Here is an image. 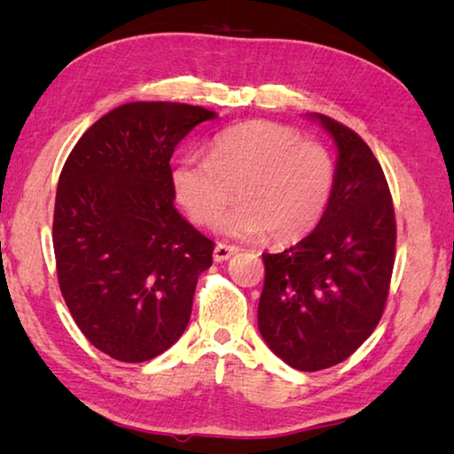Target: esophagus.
I'll list each match as a JSON object with an SVG mask.
<instances>
[{
    "label": "esophagus",
    "instance_id": "1",
    "mask_svg": "<svg viewBox=\"0 0 454 454\" xmlns=\"http://www.w3.org/2000/svg\"><path fill=\"white\" fill-rule=\"evenodd\" d=\"M236 252H238L236 246L218 242L216 248H214V260H216V262H224V260H228L230 256H234Z\"/></svg>",
    "mask_w": 454,
    "mask_h": 454
}]
</instances>
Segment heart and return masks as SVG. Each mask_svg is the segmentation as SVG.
I'll return each mask as SVG.
<instances>
[{
  "label": "heart",
  "mask_w": 454,
  "mask_h": 454,
  "mask_svg": "<svg viewBox=\"0 0 454 454\" xmlns=\"http://www.w3.org/2000/svg\"><path fill=\"white\" fill-rule=\"evenodd\" d=\"M334 186L325 145L302 140L294 128L246 121L214 137L208 158L186 156L172 172L174 196L196 224H212L231 199L234 209L216 222L220 234L274 242L301 240L318 224Z\"/></svg>",
  "instance_id": "1"
}]
</instances>
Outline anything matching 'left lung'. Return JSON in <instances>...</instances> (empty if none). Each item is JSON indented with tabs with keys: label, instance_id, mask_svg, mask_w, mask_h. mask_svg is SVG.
Wrapping results in <instances>:
<instances>
[{
	"label": "left lung",
	"instance_id": "8db88e82",
	"mask_svg": "<svg viewBox=\"0 0 454 454\" xmlns=\"http://www.w3.org/2000/svg\"><path fill=\"white\" fill-rule=\"evenodd\" d=\"M334 137V186L318 226L278 254L264 252L258 328L296 371L314 372L347 360L387 304L395 266L396 220L387 178L366 142L317 114Z\"/></svg>",
	"mask_w": 454,
	"mask_h": 454
}]
</instances>
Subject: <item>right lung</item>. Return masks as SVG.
I'll list each match as a JSON object with an SVG mask.
<instances>
[{
	"label": "right lung",
	"mask_w": 454,
	"mask_h": 454,
	"mask_svg": "<svg viewBox=\"0 0 454 454\" xmlns=\"http://www.w3.org/2000/svg\"><path fill=\"white\" fill-rule=\"evenodd\" d=\"M216 114L132 102L88 128L61 168L53 252L83 336L121 363L162 355L188 326L214 242L174 208V148Z\"/></svg>",
	"instance_id": "add662e5"
}]
</instances>
